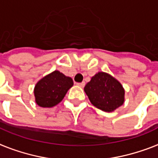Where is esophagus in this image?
Wrapping results in <instances>:
<instances>
[{"label":"esophagus","instance_id":"34e87169","mask_svg":"<svg viewBox=\"0 0 158 158\" xmlns=\"http://www.w3.org/2000/svg\"><path fill=\"white\" fill-rule=\"evenodd\" d=\"M77 85H79V87L84 88V85H85V83H84V82H82V83H78V84H77Z\"/></svg>","mask_w":158,"mask_h":158}]
</instances>
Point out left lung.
I'll use <instances>...</instances> for the list:
<instances>
[{"label":"left lung","mask_w":158,"mask_h":158,"mask_svg":"<svg viewBox=\"0 0 158 158\" xmlns=\"http://www.w3.org/2000/svg\"><path fill=\"white\" fill-rule=\"evenodd\" d=\"M93 105L104 112H113L124 103V89L115 78L98 72L84 87Z\"/></svg>","instance_id":"8db88e82"}]
</instances>
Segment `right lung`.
<instances>
[{
	"label": "right lung",
	"instance_id": "1",
	"mask_svg": "<svg viewBox=\"0 0 158 158\" xmlns=\"http://www.w3.org/2000/svg\"><path fill=\"white\" fill-rule=\"evenodd\" d=\"M74 84L70 77L55 70L42 78L34 89L35 103L42 108H52L60 103Z\"/></svg>",
	"mask_w": 158,
	"mask_h": 158
}]
</instances>
